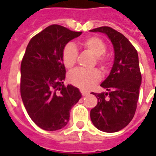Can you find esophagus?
I'll use <instances>...</instances> for the list:
<instances>
[{"label":"esophagus","mask_w":156,"mask_h":156,"mask_svg":"<svg viewBox=\"0 0 156 156\" xmlns=\"http://www.w3.org/2000/svg\"><path fill=\"white\" fill-rule=\"evenodd\" d=\"M80 92H81V94H82V95H83V96H86V95L88 94V92H85V91H83V90H81Z\"/></svg>","instance_id":"esophagus-1"}]
</instances>
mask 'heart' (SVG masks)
<instances>
[{"label":"heart","instance_id":"heart-1","mask_svg":"<svg viewBox=\"0 0 156 156\" xmlns=\"http://www.w3.org/2000/svg\"><path fill=\"white\" fill-rule=\"evenodd\" d=\"M82 46L86 51L95 56L94 63L103 71L108 68V59L105 53L107 51V45L105 41L97 36H91L82 42ZM78 59V51L73 44H67L62 51V60L67 68H72ZM70 83L78 87L82 90H89L101 79V75L97 69L84 70L75 69L69 73L68 76Z\"/></svg>","mask_w":156,"mask_h":156}]
</instances>
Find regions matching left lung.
I'll return each mask as SVG.
<instances>
[{
  "label": "left lung",
  "instance_id": "obj_1",
  "mask_svg": "<svg viewBox=\"0 0 156 156\" xmlns=\"http://www.w3.org/2000/svg\"><path fill=\"white\" fill-rule=\"evenodd\" d=\"M107 34L115 48L110 74L101 83L108 93H92L98 103L90 111L93 124L99 130L117 132L132 120L137 108L141 83L138 52L122 33L109 27L90 30Z\"/></svg>",
  "mask_w": 156,
  "mask_h": 156
}]
</instances>
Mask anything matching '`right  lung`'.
Wrapping results in <instances>:
<instances>
[{"label":"right lung","mask_w":156,"mask_h":156,"mask_svg":"<svg viewBox=\"0 0 156 156\" xmlns=\"http://www.w3.org/2000/svg\"><path fill=\"white\" fill-rule=\"evenodd\" d=\"M81 33L53 24L27 47L21 63V96L30 118L42 129L64 127L70 109L82 97L78 88L63 84L66 69L62 60L65 45Z\"/></svg>","instance_id":"right-lung-1"}]
</instances>
